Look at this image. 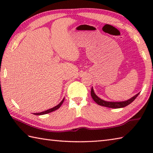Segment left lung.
Wrapping results in <instances>:
<instances>
[{
    "instance_id": "obj_1",
    "label": "left lung",
    "mask_w": 153,
    "mask_h": 153,
    "mask_svg": "<svg viewBox=\"0 0 153 153\" xmlns=\"http://www.w3.org/2000/svg\"><path fill=\"white\" fill-rule=\"evenodd\" d=\"M139 94L140 92L138 93L137 94H136L135 96H134L133 97L129 98V99L125 100V101H120V102L111 101H111H107V100H104L101 99V98H100L94 93V89H93L92 87L91 89V97L93 98V100H94L98 105H99L100 106H103V107L112 108H123V107H126V106H128V105L130 104V103L132 102L134 100L136 99V98L138 97Z\"/></svg>"
}]
</instances>
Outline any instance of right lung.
<instances>
[{
    "label": "right lung",
    "instance_id": "right-lung-1",
    "mask_svg": "<svg viewBox=\"0 0 153 153\" xmlns=\"http://www.w3.org/2000/svg\"><path fill=\"white\" fill-rule=\"evenodd\" d=\"M64 99H65V98H63V99L61 100V102L60 103H59V105L55 106V107L51 108H50V109H48V110H46V111H42V112L33 113V115H45V114H47V113H51V112H53V111H55V110H56V109H58L59 108H60L61 105L63 104V101H64Z\"/></svg>",
    "mask_w": 153,
    "mask_h": 153
}]
</instances>
